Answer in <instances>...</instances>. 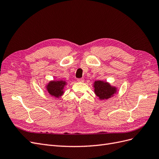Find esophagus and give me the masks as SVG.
Masks as SVG:
<instances>
[{"mask_svg":"<svg viewBox=\"0 0 159 159\" xmlns=\"http://www.w3.org/2000/svg\"><path fill=\"white\" fill-rule=\"evenodd\" d=\"M77 81H78V82H84V78H78V80H77Z\"/></svg>","mask_w":159,"mask_h":159,"instance_id":"34e87169","label":"esophagus"}]
</instances>
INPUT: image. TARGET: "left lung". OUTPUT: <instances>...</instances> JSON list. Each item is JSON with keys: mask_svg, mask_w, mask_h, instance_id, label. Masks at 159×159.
<instances>
[{"mask_svg": "<svg viewBox=\"0 0 159 159\" xmlns=\"http://www.w3.org/2000/svg\"><path fill=\"white\" fill-rule=\"evenodd\" d=\"M93 87L95 93L100 99H107L116 92V88L111 87L108 83L102 81H95Z\"/></svg>", "mask_w": 159, "mask_h": 159, "instance_id": "obj_1", "label": "left lung"}]
</instances>
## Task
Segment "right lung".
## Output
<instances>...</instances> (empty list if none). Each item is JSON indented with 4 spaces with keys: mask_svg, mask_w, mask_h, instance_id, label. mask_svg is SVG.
<instances>
[{
    "mask_svg": "<svg viewBox=\"0 0 159 159\" xmlns=\"http://www.w3.org/2000/svg\"><path fill=\"white\" fill-rule=\"evenodd\" d=\"M65 85L66 82L64 81H52L48 84L46 89L51 95L59 98L64 93L63 89Z\"/></svg>",
    "mask_w": 159,
    "mask_h": 159,
    "instance_id": "1",
    "label": "right lung"
}]
</instances>
